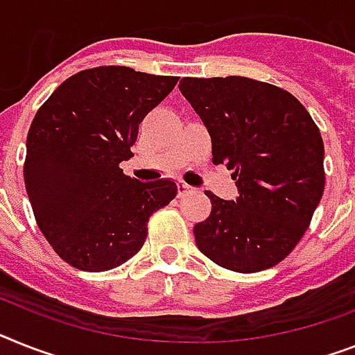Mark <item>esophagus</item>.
Wrapping results in <instances>:
<instances>
[{
  "instance_id": "34e87169",
  "label": "esophagus",
  "mask_w": 355,
  "mask_h": 355,
  "mask_svg": "<svg viewBox=\"0 0 355 355\" xmlns=\"http://www.w3.org/2000/svg\"><path fill=\"white\" fill-rule=\"evenodd\" d=\"M192 190H194V189H192L190 184H187V183H178V194H180V198H183V196L190 194Z\"/></svg>"
}]
</instances>
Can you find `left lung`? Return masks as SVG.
Returning a JSON list of instances; mask_svg holds the SVG:
<instances>
[{
    "label": "left lung",
    "instance_id": "8db88e82",
    "mask_svg": "<svg viewBox=\"0 0 355 355\" xmlns=\"http://www.w3.org/2000/svg\"><path fill=\"white\" fill-rule=\"evenodd\" d=\"M180 90L212 137L214 165L234 171L237 198L212 192L196 245L234 272L266 270L303 237L324 189V146L306 108L256 79L183 78Z\"/></svg>",
    "mask_w": 355,
    "mask_h": 355
}]
</instances>
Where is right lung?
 <instances>
[{"instance_id": "add662e5", "label": "right lung", "mask_w": 355, "mask_h": 355, "mask_svg": "<svg viewBox=\"0 0 355 355\" xmlns=\"http://www.w3.org/2000/svg\"><path fill=\"white\" fill-rule=\"evenodd\" d=\"M174 76L98 67L72 76L37 110L23 174L37 227L55 254L105 272L141 250L150 214L178 194L168 178L123 174L145 116L172 92Z\"/></svg>"}]
</instances>
